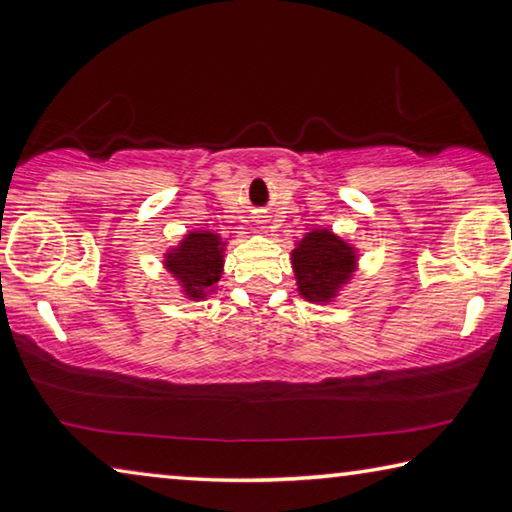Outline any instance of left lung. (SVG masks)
<instances>
[{"mask_svg":"<svg viewBox=\"0 0 512 512\" xmlns=\"http://www.w3.org/2000/svg\"><path fill=\"white\" fill-rule=\"evenodd\" d=\"M298 289L307 300L332 298L337 287L351 275L353 250L330 232H310L291 255Z\"/></svg>","mask_w":512,"mask_h":512,"instance_id":"obj_1","label":"left lung"}]
</instances>
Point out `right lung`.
Masks as SVG:
<instances>
[{
  "instance_id": "right-lung-1",
  "label": "right lung",
  "mask_w": 512,
  "mask_h": 512,
  "mask_svg": "<svg viewBox=\"0 0 512 512\" xmlns=\"http://www.w3.org/2000/svg\"><path fill=\"white\" fill-rule=\"evenodd\" d=\"M166 266L184 282L186 294L202 298L221 280V239L212 232H193L168 255Z\"/></svg>"
}]
</instances>
